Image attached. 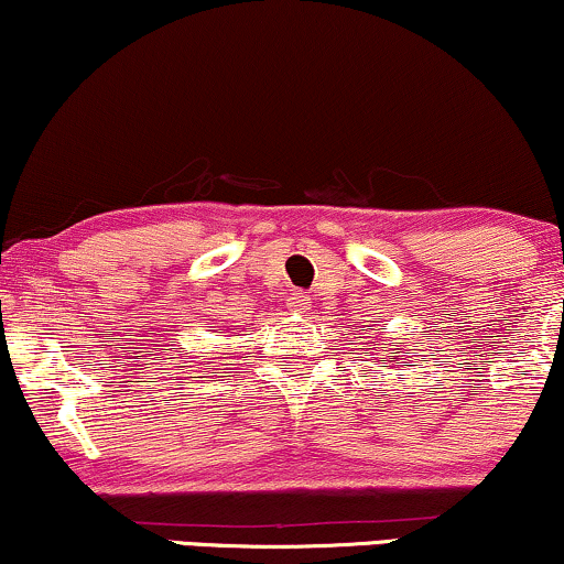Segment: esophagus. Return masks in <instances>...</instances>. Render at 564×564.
<instances>
[{
	"instance_id": "1",
	"label": "esophagus",
	"mask_w": 564,
	"mask_h": 564,
	"mask_svg": "<svg viewBox=\"0 0 564 564\" xmlns=\"http://www.w3.org/2000/svg\"><path fill=\"white\" fill-rule=\"evenodd\" d=\"M289 307L294 312H307L310 310V296L302 294V291H294V294L289 296Z\"/></svg>"
}]
</instances>
